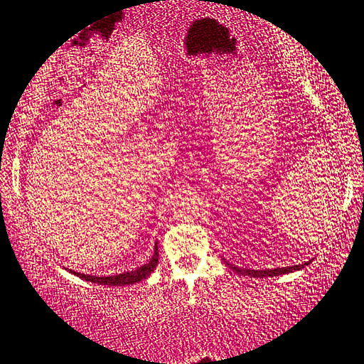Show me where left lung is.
Segmentation results:
<instances>
[{
  "label": "left lung",
  "mask_w": 364,
  "mask_h": 364,
  "mask_svg": "<svg viewBox=\"0 0 364 364\" xmlns=\"http://www.w3.org/2000/svg\"><path fill=\"white\" fill-rule=\"evenodd\" d=\"M225 260V259H223ZM226 262V260H225ZM228 264V262H226ZM229 268H232L234 272H237L239 275H249V277H254V278H264V277H278V275H287V273H291L296 270H301V268H304L306 265H309V262H304V264L301 265H293V267H283V268H268V270H250V268H239V267H234L231 264H228Z\"/></svg>",
  "instance_id": "left-lung-1"
}]
</instances>
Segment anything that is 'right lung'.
Here are the masks:
<instances>
[{"mask_svg":"<svg viewBox=\"0 0 364 364\" xmlns=\"http://www.w3.org/2000/svg\"><path fill=\"white\" fill-rule=\"evenodd\" d=\"M159 262V254H158V242L154 245V254L151 257L148 264H144L141 267L135 268L132 272H125V273H119V275H110V277H96V275H85V273H77L70 270L73 275L80 277L86 282L91 283H97V284H109V287H124V284H133L141 282V279L148 278L151 273L154 272L156 265Z\"/></svg>","mask_w":364,"mask_h":364,"instance_id":"1","label":"right lung"}]
</instances>
